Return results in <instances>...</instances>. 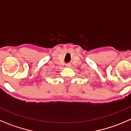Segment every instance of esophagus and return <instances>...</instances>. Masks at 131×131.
I'll return each mask as SVG.
<instances>
[{
	"label": "esophagus",
	"mask_w": 131,
	"mask_h": 131,
	"mask_svg": "<svg viewBox=\"0 0 131 131\" xmlns=\"http://www.w3.org/2000/svg\"><path fill=\"white\" fill-rule=\"evenodd\" d=\"M66 66H67V67H70V64H67Z\"/></svg>",
	"instance_id": "esophagus-1"
}]
</instances>
